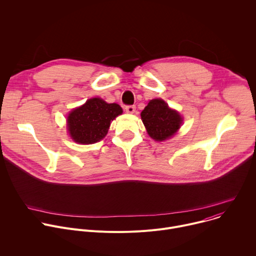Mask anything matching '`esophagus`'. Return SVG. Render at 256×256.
<instances>
[{
  "instance_id": "34e87169",
  "label": "esophagus",
  "mask_w": 256,
  "mask_h": 256,
  "mask_svg": "<svg viewBox=\"0 0 256 256\" xmlns=\"http://www.w3.org/2000/svg\"><path fill=\"white\" fill-rule=\"evenodd\" d=\"M126 112L128 114H134L136 112V106L134 105H128V106H126Z\"/></svg>"
}]
</instances>
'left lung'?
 <instances>
[{"label": "left lung", "instance_id": "left-lung-1", "mask_svg": "<svg viewBox=\"0 0 256 256\" xmlns=\"http://www.w3.org/2000/svg\"><path fill=\"white\" fill-rule=\"evenodd\" d=\"M148 134L155 140H169L180 128L182 118L162 99H152L140 114Z\"/></svg>", "mask_w": 256, "mask_h": 256}]
</instances>
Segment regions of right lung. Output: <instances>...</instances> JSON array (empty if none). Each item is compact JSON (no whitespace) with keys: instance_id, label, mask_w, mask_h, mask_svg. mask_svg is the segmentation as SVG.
Returning a JSON list of instances; mask_svg holds the SVG:
<instances>
[{"instance_id":"right-lung-1","label":"right lung","mask_w":256,"mask_h":256,"mask_svg":"<svg viewBox=\"0 0 256 256\" xmlns=\"http://www.w3.org/2000/svg\"><path fill=\"white\" fill-rule=\"evenodd\" d=\"M122 114L116 103H107L95 97L68 114V132L74 142L88 144L101 140L108 132L112 122Z\"/></svg>"}]
</instances>
